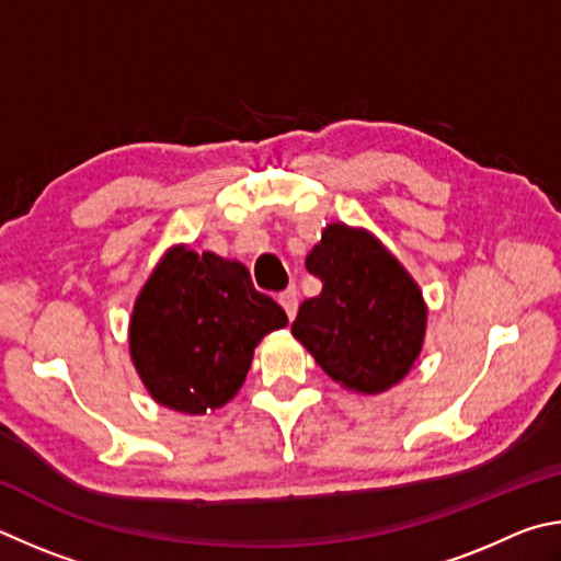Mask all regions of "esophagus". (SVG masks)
<instances>
[{"mask_svg":"<svg viewBox=\"0 0 561 561\" xmlns=\"http://www.w3.org/2000/svg\"><path fill=\"white\" fill-rule=\"evenodd\" d=\"M278 302L283 306V310H286V316L293 320L296 318V312H298V290H296V286L293 288H286L278 296Z\"/></svg>","mask_w":561,"mask_h":561,"instance_id":"obj_1","label":"esophagus"}]
</instances>
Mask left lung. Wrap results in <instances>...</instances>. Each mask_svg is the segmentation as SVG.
<instances>
[{
    "instance_id": "1",
    "label": "left lung",
    "mask_w": 561,
    "mask_h": 561,
    "mask_svg": "<svg viewBox=\"0 0 561 561\" xmlns=\"http://www.w3.org/2000/svg\"><path fill=\"white\" fill-rule=\"evenodd\" d=\"M322 293L293 322L318 365L340 385L379 394L407 377L426 332L421 290L367 231L332 224L306 259Z\"/></svg>"
}]
</instances>
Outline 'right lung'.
<instances>
[{
    "label": "right lung",
    "mask_w": 561,
    "mask_h": 561,
    "mask_svg": "<svg viewBox=\"0 0 561 561\" xmlns=\"http://www.w3.org/2000/svg\"><path fill=\"white\" fill-rule=\"evenodd\" d=\"M288 325L245 265L172 249L135 302L130 355L154 401L184 414L219 409L241 389L253 347Z\"/></svg>",
    "instance_id": "add662e5"
}]
</instances>
